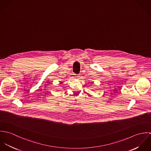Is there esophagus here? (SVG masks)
Listing matches in <instances>:
<instances>
[{"mask_svg":"<svg viewBox=\"0 0 151 151\" xmlns=\"http://www.w3.org/2000/svg\"><path fill=\"white\" fill-rule=\"evenodd\" d=\"M77 78H80V76L77 75Z\"/></svg>","mask_w":151,"mask_h":151,"instance_id":"esophagus-1","label":"esophagus"}]
</instances>
